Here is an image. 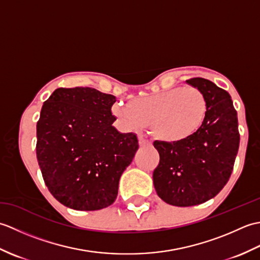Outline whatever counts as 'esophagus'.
Wrapping results in <instances>:
<instances>
[{
	"mask_svg": "<svg viewBox=\"0 0 260 260\" xmlns=\"http://www.w3.org/2000/svg\"><path fill=\"white\" fill-rule=\"evenodd\" d=\"M140 145L142 146V147H145V146H150L151 145V142L150 141H147V140H144L143 139V137H140Z\"/></svg>",
	"mask_w": 260,
	"mask_h": 260,
	"instance_id": "obj_1",
	"label": "esophagus"
}]
</instances>
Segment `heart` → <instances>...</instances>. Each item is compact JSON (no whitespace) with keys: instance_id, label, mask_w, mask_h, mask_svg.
<instances>
[{"instance_id":"obj_1","label":"heart","mask_w":260,"mask_h":260,"mask_svg":"<svg viewBox=\"0 0 260 260\" xmlns=\"http://www.w3.org/2000/svg\"><path fill=\"white\" fill-rule=\"evenodd\" d=\"M208 104L194 86L176 87L132 99L129 105L115 103L112 114L121 128L141 132L152 125L156 139L178 143L190 139L207 118Z\"/></svg>"}]
</instances>
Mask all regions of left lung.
I'll list each match as a JSON object with an SVG mask.
<instances>
[{"label": "left lung", "mask_w": 260, "mask_h": 260, "mask_svg": "<svg viewBox=\"0 0 260 260\" xmlns=\"http://www.w3.org/2000/svg\"><path fill=\"white\" fill-rule=\"evenodd\" d=\"M207 99L208 113L197 133L178 143L155 141L159 163L153 172L157 196L171 206L192 207L214 198L227 184L238 153V117L231 97L204 78L186 80Z\"/></svg>", "instance_id": "obj_1"}]
</instances>
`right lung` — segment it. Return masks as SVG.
<instances>
[{
    "label": "right lung",
    "instance_id": "obj_1",
    "mask_svg": "<svg viewBox=\"0 0 260 260\" xmlns=\"http://www.w3.org/2000/svg\"><path fill=\"white\" fill-rule=\"evenodd\" d=\"M116 97L95 88H58L37 123V158L51 194L63 206L101 210L117 198L120 175L133 161L139 140L119 133Z\"/></svg>",
    "mask_w": 260,
    "mask_h": 260
}]
</instances>
